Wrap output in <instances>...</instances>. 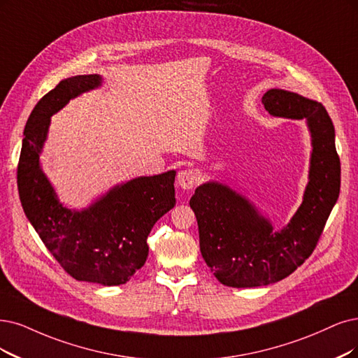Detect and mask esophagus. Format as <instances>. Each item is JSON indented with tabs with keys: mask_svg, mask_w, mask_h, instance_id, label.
I'll use <instances>...</instances> for the list:
<instances>
[{
	"mask_svg": "<svg viewBox=\"0 0 358 358\" xmlns=\"http://www.w3.org/2000/svg\"><path fill=\"white\" fill-rule=\"evenodd\" d=\"M199 182V174L193 168H186L178 172L177 176V184L184 190H192L196 187V184Z\"/></svg>",
	"mask_w": 358,
	"mask_h": 358,
	"instance_id": "34e87169",
	"label": "esophagus"
}]
</instances>
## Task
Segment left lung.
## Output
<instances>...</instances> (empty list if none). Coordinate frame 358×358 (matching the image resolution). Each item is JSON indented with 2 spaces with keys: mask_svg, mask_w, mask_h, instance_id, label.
I'll return each instance as SVG.
<instances>
[{
  "mask_svg": "<svg viewBox=\"0 0 358 358\" xmlns=\"http://www.w3.org/2000/svg\"><path fill=\"white\" fill-rule=\"evenodd\" d=\"M264 108L273 116L307 119L313 137L310 181L303 201L282 231H273L245 197L218 182L196 189L190 199L199 227L201 252L220 283L255 287L292 274L313 254L338 201L341 162L335 128L319 101L286 90H268Z\"/></svg>",
  "mask_w": 358,
  "mask_h": 358,
  "instance_id": "1",
  "label": "left lung"
}]
</instances>
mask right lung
<instances>
[{"mask_svg": "<svg viewBox=\"0 0 358 358\" xmlns=\"http://www.w3.org/2000/svg\"><path fill=\"white\" fill-rule=\"evenodd\" d=\"M100 84L99 75L72 76L36 103L24 127L17 187L26 217L66 273L81 282L117 286L144 266L152 227L174 208L176 171L116 186L84 210L62 206L39 166L50 116Z\"/></svg>", "mask_w": 358, "mask_h": 358, "instance_id": "obj_1", "label": "right lung"}]
</instances>
